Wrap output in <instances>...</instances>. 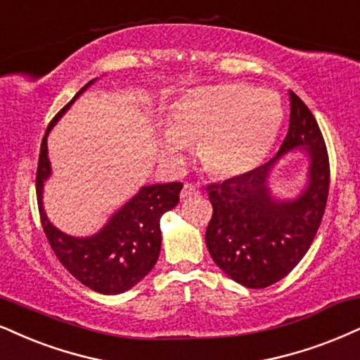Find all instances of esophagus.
<instances>
[{
	"label": "esophagus",
	"instance_id": "esophagus-1",
	"mask_svg": "<svg viewBox=\"0 0 360 360\" xmlns=\"http://www.w3.org/2000/svg\"><path fill=\"white\" fill-rule=\"evenodd\" d=\"M198 195H200V185H197V184H185L184 185V190H181V193H180V198H190V197H198Z\"/></svg>",
	"mask_w": 360,
	"mask_h": 360
}]
</instances>
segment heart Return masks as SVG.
Segmentation results:
<instances>
[{"label": "heart", "mask_w": 360, "mask_h": 360, "mask_svg": "<svg viewBox=\"0 0 360 360\" xmlns=\"http://www.w3.org/2000/svg\"><path fill=\"white\" fill-rule=\"evenodd\" d=\"M281 123L282 106L274 93L243 83L198 88L173 108L162 150L179 160L185 146L200 143L198 153L212 175L237 179L267 157Z\"/></svg>", "instance_id": "obj_1"}]
</instances>
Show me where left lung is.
I'll return each mask as SVG.
<instances>
[{"mask_svg": "<svg viewBox=\"0 0 360 360\" xmlns=\"http://www.w3.org/2000/svg\"><path fill=\"white\" fill-rule=\"evenodd\" d=\"M288 131L275 158L237 179L207 185L214 214L207 248L219 267L248 288L282 281L304 259L326 212L330 165L326 141L307 105L288 90ZM294 148L311 155L309 187L299 199L275 202L266 176L275 159Z\"/></svg>", "mask_w": 360, "mask_h": 360, "instance_id": "left-lung-1", "label": "left lung"}]
</instances>
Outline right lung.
<instances>
[{
	"label": "right lung",
	"mask_w": 360,
	"mask_h": 360,
	"mask_svg": "<svg viewBox=\"0 0 360 360\" xmlns=\"http://www.w3.org/2000/svg\"><path fill=\"white\" fill-rule=\"evenodd\" d=\"M88 85L55 115L41 140L37 168L38 210L48 243L61 265L85 287L100 294L115 295L139 283L155 267L162 247L160 219L179 203L184 185L173 181L143 187L95 237L75 238L53 227L41 203L43 181L51 172L46 135Z\"/></svg>",
	"instance_id": "1"
}]
</instances>
